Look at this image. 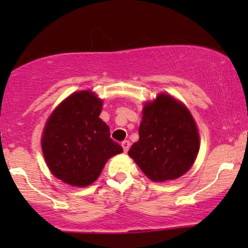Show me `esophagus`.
<instances>
[{
  "label": "esophagus",
  "mask_w": 248,
  "mask_h": 248,
  "mask_svg": "<svg viewBox=\"0 0 248 248\" xmlns=\"http://www.w3.org/2000/svg\"><path fill=\"white\" fill-rule=\"evenodd\" d=\"M121 146H122V148H124V152L127 153L128 150H129V147H130L129 141H124V142H122V143H121Z\"/></svg>",
  "instance_id": "obj_1"
}]
</instances>
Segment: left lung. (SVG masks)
Segmentation results:
<instances>
[{"label": "left lung", "instance_id": "left-lung-1", "mask_svg": "<svg viewBox=\"0 0 248 248\" xmlns=\"http://www.w3.org/2000/svg\"><path fill=\"white\" fill-rule=\"evenodd\" d=\"M138 142L128 152L144 175L154 182L177 179L197 158L201 139L186 105L168 93H158L142 109Z\"/></svg>", "mask_w": 248, "mask_h": 248}]
</instances>
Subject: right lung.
<instances>
[{
	"instance_id": "right-lung-1",
	"label": "right lung",
	"mask_w": 248,
	"mask_h": 248,
	"mask_svg": "<svg viewBox=\"0 0 248 248\" xmlns=\"http://www.w3.org/2000/svg\"><path fill=\"white\" fill-rule=\"evenodd\" d=\"M102 99L90 90L77 91L52 110L42 133L45 163L55 177L85 187L98 179L105 164L124 150L109 138L99 115Z\"/></svg>"
}]
</instances>
